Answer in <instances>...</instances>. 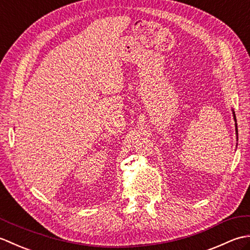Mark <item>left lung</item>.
I'll list each match as a JSON object with an SVG mask.
<instances>
[{"instance_id":"left-lung-1","label":"left lung","mask_w":250,"mask_h":250,"mask_svg":"<svg viewBox=\"0 0 250 250\" xmlns=\"http://www.w3.org/2000/svg\"><path fill=\"white\" fill-rule=\"evenodd\" d=\"M233 117H234V120L236 121V118H235V114H234V111H233ZM235 126H236V125H235ZM236 132H237V126H236Z\"/></svg>"}]
</instances>
